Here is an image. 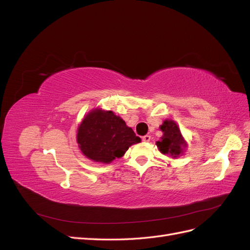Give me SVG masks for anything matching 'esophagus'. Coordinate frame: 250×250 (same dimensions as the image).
Segmentation results:
<instances>
[{
  "label": "esophagus",
  "mask_w": 250,
  "mask_h": 250,
  "mask_svg": "<svg viewBox=\"0 0 250 250\" xmlns=\"http://www.w3.org/2000/svg\"><path fill=\"white\" fill-rule=\"evenodd\" d=\"M151 140V137H150V135L149 134H146V135H144V137L142 138V141L143 142H145V143H148L149 141Z\"/></svg>",
  "instance_id": "esophagus-1"
}]
</instances>
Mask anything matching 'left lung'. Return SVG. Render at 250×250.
<instances>
[{
	"label": "left lung",
	"mask_w": 250,
	"mask_h": 250,
	"mask_svg": "<svg viewBox=\"0 0 250 250\" xmlns=\"http://www.w3.org/2000/svg\"><path fill=\"white\" fill-rule=\"evenodd\" d=\"M164 135L161 141L156 142V145L163 154H169L173 157H177L183 148L186 147V143L181 137L179 128L173 121H165L161 126Z\"/></svg>",
	"instance_id": "1"
}]
</instances>
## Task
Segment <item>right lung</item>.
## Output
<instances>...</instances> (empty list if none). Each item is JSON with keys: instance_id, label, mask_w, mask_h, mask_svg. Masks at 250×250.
I'll list each match as a JSON object with an SVG mask.
<instances>
[{"instance_id": "right-lung-1", "label": "right lung", "mask_w": 250, "mask_h": 250, "mask_svg": "<svg viewBox=\"0 0 250 250\" xmlns=\"http://www.w3.org/2000/svg\"><path fill=\"white\" fill-rule=\"evenodd\" d=\"M141 139L112 111L96 109L83 119L78 128L77 143L89 160L108 164L122 157L127 149Z\"/></svg>"}]
</instances>
